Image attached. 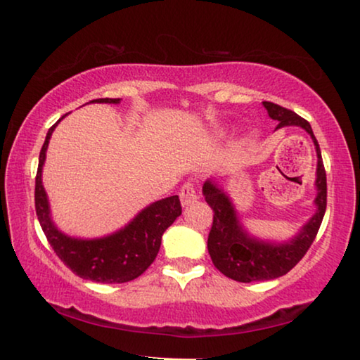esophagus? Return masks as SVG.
Returning <instances> with one entry per match:
<instances>
[{
    "mask_svg": "<svg viewBox=\"0 0 360 360\" xmlns=\"http://www.w3.org/2000/svg\"><path fill=\"white\" fill-rule=\"evenodd\" d=\"M196 198H198V190H196V186L193 184L186 181V184L180 188V201H181V205L188 206L190 203H193Z\"/></svg>",
    "mask_w": 360,
    "mask_h": 360,
    "instance_id": "34e87169",
    "label": "esophagus"
}]
</instances>
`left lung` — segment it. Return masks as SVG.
Masks as SVG:
<instances>
[{"label": "left lung", "instance_id": "8db88e82", "mask_svg": "<svg viewBox=\"0 0 360 360\" xmlns=\"http://www.w3.org/2000/svg\"><path fill=\"white\" fill-rule=\"evenodd\" d=\"M269 116L278 122V127L300 126L311 136L316 147L318 169H316V213L303 226L302 231L292 240L282 244L264 243L248 234L239 223L238 214L228 195L218 185L208 180L203 185V195L206 203L213 210V226L208 236V252L214 267L224 274L226 277L236 282H262V280L278 278L290 272L307 250L311 248L321 226L324 211H326V170H324L321 150L316 137L313 134L311 126L307 120L300 117L297 112L287 108L264 101Z\"/></svg>", "mask_w": 360, "mask_h": 360}]
</instances>
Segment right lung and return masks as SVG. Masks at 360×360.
<instances>
[{
    "label": "right lung",
    "mask_w": 360,
    "mask_h": 360,
    "mask_svg": "<svg viewBox=\"0 0 360 360\" xmlns=\"http://www.w3.org/2000/svg\"><path fill=\"white\" fill-rule=\"evenodd\" d=\"M90 103H120V98H100ZM60 121V120H58ZM49 129L39 154L36 175V214L49 244L73 274L98 283L131 282L146 272L159 254L162 234L181 214L179 195L159 200L141 211L129 224L100 239H75L60 233L51 219L49 200L42 185V167L53 129Z\"/></svg>",
    "instance_id": "right-lung-1"
}]
</instances>
